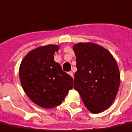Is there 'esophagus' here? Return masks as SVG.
<instances>
[{
    "label": "esophagus",
    "instance_id": "34e87169",
    "mask_svg": "<svg viewBox=\"0 0 132 132\" xmlns=\"http://www.w3.org/2000/svg\"><path fill=\"white\" fill-rule=\"evenodd\" d=\"M69 74L71 76V77H73V72H72V71H70V72H69Z\"/></svg>",
    "mask_w": 132,
    "mask_h": 132
}]
</instances>
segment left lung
<instances>
[{"label": "left lung", "instance_id": "1", "mask_svg": "<svg viewBox=\"0 0 132 132\" xmlns=\"http://www.w3.org/2000/svg\"><path fill=\"white\" fill-rule=\"evenodd\" d=\"M77 71L74 89L91 113H99L111 106L120 82L116 59L103 47L92 43L74 45Z\"/></svg>", "mask_w": 132, "mask_h": 132}]
</instances>
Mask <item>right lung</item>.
Returning a JSON list of instances; mask_svg holds the SVG:
<instances>
[{"label":"right lung","instance_id":"right-lung-1","mask_svg":"<svg viewBox=\"0 0 132 132\" xmlns=\"http://www.w3.org/2000/svg\"><path fill=\"white\" fill-rule=\"evenodd\" d=\"M59 49L55 45L37 47L27 54L20 64L21 86L31 101L42 108L60 105L73 88V79L54 60Z\"/></svg>","mask_w":132,"mask_h":132}]
</instances>
